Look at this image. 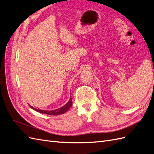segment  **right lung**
Masks as SVG:
<instances>
[{
  "label": "right lung",
  "instance_id": "1",
  "mask_svg": "<svg viewBox=\"0 0 154 154\" xmlns=\"http://www.w3.org/2000/svg\"><path fill=\"white\" fill-rule=\"evenodd\" d=\"M72 100H71V98H70V100H69V101L64 106L61 107V108L58 109L57 110H40V109H35V108H34V107H32L30 105L29 106L32 109H33L35 111L38 112H40L42 114H49V115H60V114H62L66 113V112L69 109L70 107L72 106Z\"/></svg>",
  "mask_w": 154,
  "mask_h": 154
}]
</instances>
